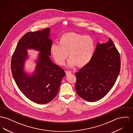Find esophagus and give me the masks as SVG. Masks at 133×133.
<instances>
[{"instance_id":"34e87169","label":"esophagus","mask_w":133,"mask_h":133,"mask_svg":"<svg viewBox=\"0 0 133 133\" xmlns=\"http://www.w3.org/2000/svg\"><path fill=\"white\" fill-rule=\"evenodd\" d=\"M66 75H69L71 74V72L69 71H66Z\"/></svg>"}]
</instances>
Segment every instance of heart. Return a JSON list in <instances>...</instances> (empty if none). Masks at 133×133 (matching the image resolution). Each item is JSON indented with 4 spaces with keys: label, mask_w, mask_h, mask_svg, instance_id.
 Returning a JSON list of instances; mask_svg holds the SVG:
<instances>
[{
    "label": "heart",
    "mask_w": 133,
    "mask_h": 133,
    "mask_svg": "<svg viewBox=\"0 0 133 133\" xmlns=\"http://www.w3.org/2000/svg\"><path fill=\"white\" fill-rule=\"evenodd\" d=\"M95 48V42L91 36L68 32L60 36L59 43H54L51 45V52L60 65L64 64L69 55L70 58L67 63L69 67L73 68L77 65L82 67L92 60Z\"/></svg>",
    "instance_id": "b5f03b06"
}]
</instances>
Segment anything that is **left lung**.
<instances>
[{
	"label": "left lung",
	"mask_w": 133,
	"mask_h": 133,
	"mask_svg": "<svg viewBox=\"0 0 133 133\" xmlns=\"http://www.w3.org/2000/svg\"><path fill=\"white\" fill-rule=\"evenodd\" d=\"M120 69V56L112 41L98 42L92 60L75 73L76 92L89 102L101 99L112 89Z\"/></svg>",
	"instance_id": "obj_1"
}]
</instances>
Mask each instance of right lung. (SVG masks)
Wrapping results in <instances>:
<instances>
[{
  "instance_id": "1",
  "label": "right lung",
  "mask_w": 133,
  "mask_h": 133,
  "mask_svg": "<svg viewBox=\"0 0 133 133\" xmlns=\"http://www.w3.org/2000/svg\"><path fill=\"white\" fill-rule=\"evenodd\" d=\"M51 29L29 32L19 41L11 59V72L18 88L24 95L34 102L44 104L56 96L64 70L51 61L50 37ZM39 52L34 60L36 67L32 73L25 70V63L29 59L27 50Z\"/></svg>"
}]
</instances>
